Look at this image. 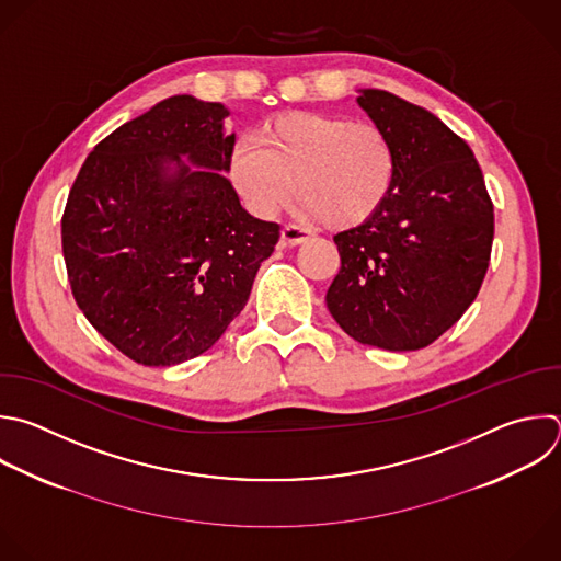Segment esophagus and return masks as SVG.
<instances>
[{
    "label": "esophagus",
    "mask_w": 561,
    "mask_h": 561,
    "mask_svg": "<svg viewBox=\"0 0 561 561\" xmlns=\"http://www.w3.org/2000/svg\"><path fill=\"white\" fill-rule=\"evenodd\" d=\"M306 240H310V231L304 229V227L288 225V227L282 229V244H284V247H299V244H304Z\"/></svg>",
    "instance_id": "esophagus-1"
}]
</instances>
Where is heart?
Wrapping results in <instances>:
<instances>
[{"instance_id":"1","label":"heart","mask_w":561,"mask_h":561,"mask_svg":"<svg viewBox=\"0 0 561 561\" xmlns=\"http://www.w3.org/2000/svg\"><path fill=\"white\" fill-rule=\"evenodd\" d=\"M397 167L381 127L321 112L273 116L257 138H236L227 158L233 190L257 218H273L299 186L301 209L336 229L358 227L383 209Z\"/></svg>"}]
</instances>
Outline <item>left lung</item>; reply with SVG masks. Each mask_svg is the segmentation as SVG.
Segmentation results:
<instances>
[{
	"label": "left lung",
	"instance_id": "obj_1",
	"mask_svg": "<svg viewBox=\"0 0 561 561\" xmlns=\"http://www.w3.org/2000/svg\"><path fill=\"white\" fill-rule=\"evenodd\" d=\"M356 92L394 145L397 182L375 218L334 236L341 271L325 304L358 343L419 350L473 304L489 268L493 205L471 147L438 116L386 90Z\"/></svg>",
	"mask_w": 561,
	"mask_h": 561
}]
</instances>
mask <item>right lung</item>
<instances>
[{
    "label": "right lung",
    "instance_id": "obj_1",
    "mask_svg": "<svg viewBox=\"0 0 561 561\" xmlns=\"http://www.w3.org/2000/svg\"><path fill=\"white\" fill-rule=\"evenodd\" d=\"M229 114L169 96L103 138L70 190L61 242L72 295L136 363L169 367L207 352L279 240L225 175Z\"/></svg>",
    "mask_w": 561,
    "mask_h": 561
}]
</instances>
